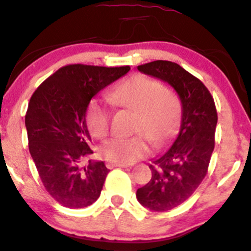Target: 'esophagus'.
I'll list each match as a JSON object with an SVG mask.
<instances>
[{
    "label": "esophagus",
    "mask_w": 251,
    "mask_h": 251,
    "mask_svg": "<svg viewBox=\"0 0 251 251\" xmlns=\"http://www.w3.org/2000/svg\"><path fill=\"white\" fill-rule=\"evenodd\" d=\"M107 168H114V167H128V165H126V163H114V162H108L107 165Z\"/></svg>",
    "instance_id": "obj_1"
}]
</instances>
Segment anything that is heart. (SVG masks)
Segmentation results:
<instances>
[{
	"instance_id": "b5f03b06",
	"label": "heart",
	"mask_w": 251,
	"mask_h": 251,
	"mask_svg": "<svg viewBox=\"0 0 251 251\" xmlns=\"http://www.w3.org/2000/svg\"><path fill=\"white\" fill-rule=\"evenodd\" d=\"M115 103L138 113L134 130L142 131L154 143L165 141L180 118V104L172 92L163 90L159 81L146 75L134 77L115 86L109 94ZM110 113L108 107L94 100L86 110V124L90 133L102 138L109 130ZM148 144L144 134L128 137H113L100 147V155L114 163H130L144 156Z\"/></svg>"
}]
</instances>
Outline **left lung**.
<instances>
[{
	"instance_id": "1",
	"label": "left lung",
	"mask_w": 251,
	"mask_h": 251,
	"mask_svg": "<svg viewBox=\"0 0 251 251\" xmlns=\"http://www.w3.org/2000/svg\"><path fill=\"white\" fill-rule=\"evenodd\" d=\"M137 70L170 84L180 100L179 132L171 147L152 159L151 179L136 192L143 207L167 212L185 202L204 179L214 150L218 114L208 89L178 63L157 60Z\"/></svg>"
}]
</instances>
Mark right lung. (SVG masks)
I'll return each instance as SVG.
<instances>
[{
    "instance_id": "1",
    "label": "right lung",
    "mask_w": 251,
    "mask_h": 251,
    "mask_svg": "<svg viewBox=\"0 0 251 251\" xmlns=\"http://www.w3.org/2000/svg\"><path fill=\"white\" fill-rule=\"evenodd\" d=\"M131 68L70 65L33 92L25 117L28 149L44 188L63 207L85 208L96 201L107 176L103 161H81L94 154L86 125L89 103Z\"/></svg>"
}]
</instances>
